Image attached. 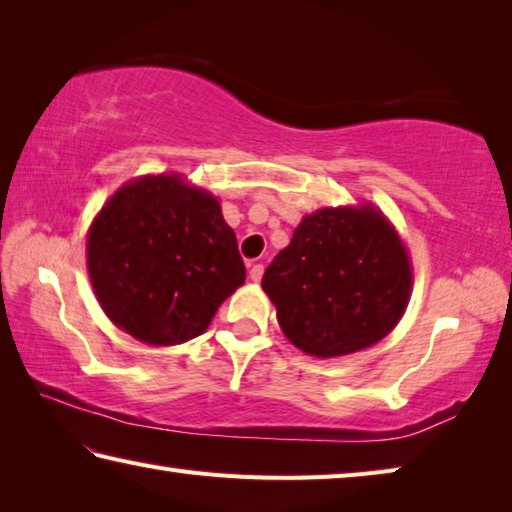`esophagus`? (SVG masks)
<instances>
[{
	"label": "esophagus",
	"instance_id": "esophagus-1",
	"mask_svg": "<svg viewBox=\"0 0 512 512\" xmlns=\"http://www.w3.org/2000/svg\"><path fill=\"white\" fill-rule=\"evenodd\" d=\"M263 272H265V267H263L261 263H256V265L249 270V279L254 281V283H258V281L263 279Z\"/></svg>",
	"mask_w": 512,
	"mask_h": 512
}]
</instances>
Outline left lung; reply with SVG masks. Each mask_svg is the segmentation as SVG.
Listing matches in <instances>:
<instances>
[{"instance_id": "8db88e82", "label": "left lung", "mask_w": 512, "mask_h": 512, "mask_svg": "<svg viewBox=\"0 0 512 512\" xmlns=\"http://www.w3.org/2000/svg\"><path fill=\"white\" fill-rule=\"evenodd\" d=\"M411 283L407 249L373 204L306 215L263 274L283 335L315 357L378 344L405 312Z\"/></svg>"}]
</instances>
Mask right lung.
Segmentation results:
<instances>
[{
    "label": "right lung",
    "mask_w": 512,
    "mask_h": 512,
    "mask_svg": "<svg viewBox=\"0 0 512 512\" xmlns=\"http://www.w3.org/2000/svg\"><path fill=\"white\" fill-rule=\"evenodd\" d=\"M87 270L112 324L150 346L202 335L245 283L220 202L179 175L132 179L105 202L89 227Z\"/></svg>",
    "instance_id": "1"
}]
</instances>
